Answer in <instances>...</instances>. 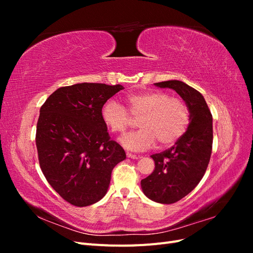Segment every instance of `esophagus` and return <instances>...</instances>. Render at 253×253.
<instances>
[{"label": "esophagus", "mask_w": 253, "mask_h": 253, "mask_svg": "<svg viewBox=\"0 0 253 253\" xmlns=\"http://www.w3.org/2000/svg\"><path fill=\"white\" fill-rule=\"evenodd\" d=\"M126 157L127 158H132V159H138L139 158V156H137V155H135V154H132V153H126Z\"/></svg>", "instance_id": "obj_1"}]
</instances>
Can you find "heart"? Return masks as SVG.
<instances>
[{"label":"heart","instance_id":"obj_1","mask_svg":"<svg viewBox=\"0 0 253 253\" xmlns=\"http://www.w3.org/2000/svg\"><path fill=\"white\" fill-rule=\"evenodd\" d=\"M126 109L114 100L101 109V120L113 133L124 134L132 124L131 115L139 118L137 131L121 139V144L132 151H143L155 144L171 145L185 135L190 125V111L181 99L159 90H150L126 97Z\"/></svg>","mask_w":253,"mask_h":253}]
</instances>
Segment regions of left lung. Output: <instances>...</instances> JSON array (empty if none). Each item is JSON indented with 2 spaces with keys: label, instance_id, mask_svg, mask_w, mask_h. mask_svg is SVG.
I'll list each match as a JSON object with an SVG mask.
<instances>
[{
  "label": "left lung",
  "instance_id": "left-lung-1",
  "mask_svg": "<svg viewBox=\"0 0 253 253\" xmlns=\"http://www.w3.org/2000/svg\"><path fill=\"white\" fill-rule=\"evenodd\" d=\"M174 89L190 111V125L173 147L151 157L155 169L141 180L145 196L160 204H173L188 195L203 178L209 165L213 127L212 115L200 91L185 82L170 80L154 83Z\"/></svg>",
  "mask_w": 253,
  "mask_h": 253
}]
</instances>
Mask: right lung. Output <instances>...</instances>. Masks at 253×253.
<instances>
[{"mask_svg": "<svg viewBox=\"0 0 253 253\" xmlns=\"http://www.w3.org/2000/svg\"><path fill=\"white\" fill-rule=\"evenodd\" d=\"M121 89L120 84L78 83L58 88L41 106L36 133L39 164L49 185L71 205L100 201L115 166L126 157L101 120L102 105Z\"/></svg>", "mask_w": 253, "mask_h": 253, "instance_id": "obj_1", "label": "right lung"}]
</instances>
